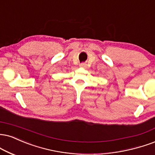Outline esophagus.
<instances>
[{"mask_svg":"<svg viewBox=\"0 0 155 155\" xmlns=\"http://www.w3.org/2000/svg\"><path fill=\"white\" fill-rule=\"evenodd\" d=\"M86 66H87V64H86V63H80V66L83 67V68H84V67H86Z\"/></svg>","mask_w":155,"mask_h":155,"instance_id":"obj_1","label":"esophagus"}]
</instances>
